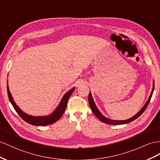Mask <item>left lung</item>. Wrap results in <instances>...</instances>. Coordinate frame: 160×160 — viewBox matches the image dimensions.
Segmentation results:
<instances>
[{"instance_id": "left-lung-1", "label": "left lung", "mask_w": 160, "mask_h": 160, "mask_svg": "<svg viewBox=\"0 0 160 160\" xmlns=\"http://www.w3.org/2000/svg\"><path fill=\"white\" fill-rule=\"evenodd\" d=\"M154 91V81L153 82V88H152V91H151V92L149 95V97L148 100L147 101V102L145 103V104L143 105V107L141 108V109L137 113L135 114L134 116H132V118H129L128 120H111V119H109V118H106L105 116H104L103 114L101 113V112L99 110V109L97 108V105L95 103V101L93 100V98L92 96V94L91 92H90L88 94V102H89V105H90V107L91 108V110L92 111L93 113L95 114V115L97 116V118L99 119L101 122H104L106 123V124H111V125H121V124H128L129 122H132L133 120H136L137 118H138L139 116H140L141 114L144 112L145 110L146 109L147 107L148 106L150 100H151V98L152 97L153 95V92Z\"/></svg>"}]
</instances>
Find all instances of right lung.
Masks as SVG:
<instances>
[{
  "label": "right lung",
  "mask_w": 160,
  "mask_h": 160,
  "mask_svg": "<svg viewBox=\"0 0 160 160\" xmlns=\"http://www.w3.org/2000/svg\"><path fill=\"white\" fill-rule=\"evenodd\" d=\"M74 90L75 87H73L65 94L63 97H62V99L60 101V103L58 105V106H57L55 109L54 111H53L51 114H49V115L47 116H34L29 115V114L23 112L17 105V104L15 103V102L13 100V98L12 97L11 93L9 91V86H8L7 80V93L11 103L13 105V107L14 108L15 111L19 114V116L21 117L24 121L28 122V124L34 126H47L49 124H53V123L56 122L57 120H59L60 119V118L63 116L65 110L66 109L69 98L71 96L72 92L74 91Z\"/></svg>",
  "instance_id": "add662e5"
}]
</instances>
